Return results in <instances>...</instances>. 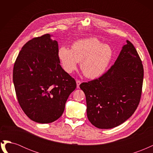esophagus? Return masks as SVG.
<instances>
[{"instance_id": "1", "label": "esophagus", "mask_w": 153, "mask_h": 153, "mask_svg": "<svg viewBox=\"0 0 153 153\" xmlns=\"http://www.w3.org/2000/svg\"><path fill=\"white\" fill-rule=\"evenodd\" d=\"M76 87L78 89V88L80 87V85L81 84V82L80 80H76Z\"/></svg>"}]
</instances>
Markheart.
<instances>
[{"label": "heart", "instance_id": "1", "mask_svg": "<svg viewBox=\"0 0 153 153\" xmlns=\"http://www.w3.org/2000/svg\"><path fill=\"white\" fill-rule=\"evenodd\" d=\"M114 55V50L110 45L103 44L94 38L77 40L73 43L71 49L61 47L57 52L58 59L66 73H73L78 62H81V70L89 78L102 75Z\"/></svg>", "mask_w": 153, "mask_h": 153}]
</instances>
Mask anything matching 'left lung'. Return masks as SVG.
I'll return each instance as SVG.
<instances>
[{
    "label": "left lung",
    "mask_w": 153,
    "mask_h": 153,
    "mask_svg": "<svg viewBox=\"0 0 153 153\" xmlns=\"http://www.w3.org/2000/svg\"><path fill=\"white\" fill-rule=\"evenodd\" d=\"M143 78L140 58L133 45L126 40L107 72L98 79L80 85L91 124L100 129H110L130 117L140 102Z\"/></svg>",
    "instance_id": "8db88e82"
}]
</instances>
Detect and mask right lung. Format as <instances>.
Returning a JSON list of instances; mask_svg holds the SVG:
<instances>
[{
    "mask_svg": "<svg viewBox=\"0 0 153 153\" xmlns=\"http://www.w3.org/2000/svg\"><path fill=\"white\" fill-rule=\"evenodd\" d=\"M45 34L30 39L18 54L13 80L22 109L33 121L50 123L62 115L76 84L60 65L57 41Z\"/></svg>",
    "mask_w": 153,
    "mask_h": 153,
    "instance_id": "obj_1",
    "label": "right lung"
}]
</instances>
